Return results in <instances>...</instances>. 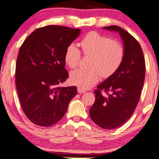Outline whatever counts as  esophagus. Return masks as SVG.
Segmentation results:
<instances>
[{
  "label": "esophagus",
  "mask_w": 159,
  "mask_h": 159,
  "mask_svg": "<svg viewBox=\"0 0 159 159\" xmlns=\"http://www.w3.org/2000/svg\"><path fill=\"white\" fill-rule=\"evenodd\" d=\"M86 92V90L85 89H81V88H80V87H78V93H84V92Z\"/></svg>",
  "instance_id": "1"
}]
</instances>
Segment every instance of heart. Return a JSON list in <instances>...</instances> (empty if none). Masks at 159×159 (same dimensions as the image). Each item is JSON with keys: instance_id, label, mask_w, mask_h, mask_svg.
Returning <instances> with one entry per match:
<instances>
[{"instance_id": "b5f03b06", "label": "heart", "mask_w": 159, "mask_h": 159, "mask_svg": "<svg viewBox=\"0 0 159 159\" xmlns=\"http://www.w3.org/2000/svg\"><path fill=\"white\" fill-rule=\"evenodd\" d=\"M80 45L84 55L91 56L90 69L73 71L70 73V81L81 89H87L97 83L100 74L103 78L109 77L122 65L125 50L116 40L92 31L84 36ZM80 59V50L73 43L68 45L65 53L66 65L70 68H75Z\"/></svg>"}]
</instances>
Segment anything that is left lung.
<instances>
[{
	"label": "left lung",
	"instance_id": "8db88e82",
	"mask_svg": "<svg viewBox=\"0 0 159 159\" xmlns=\"http://www.w3.org/2000/svg\"><path fill=\"white\" fill-rule=\"evenodd\" d=\"M119 33L124 45L122 65L94 90L95 101L89 109L94 123L104 129L120 127L130 119L139 100L145 76V61L138 41L116 25L103 27ZM107 93L103 95L101 92Z\"/></svg>",
	"mask_w": 159,
	"mask_h": 159
}]
</instances>
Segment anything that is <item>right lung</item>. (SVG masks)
<instances>
[{
	"label": "right lung",
	"instance_id": "right-lung-1",
	"mask_svg": "<svg viewBox=\"0 0 159 159\" xmlns=\"http://www.w3.org/2000/svg\"><path fill=\"white\" fill-rule=\"evenodd\" d=\"M80 29L47 25L32 32L20 48L16 62V87L21 107L30 121L42 127L59 122L77 94L76 86L60 87L66 81V48Z\"/></svg>",
	"mask_w": 159,
	"mask_h": 159
}]
</instances>
